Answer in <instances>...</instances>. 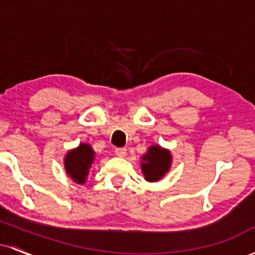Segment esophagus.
<instances>
[{"mask_svg":"<svg viewBox=\"0 0 255 255\" xmlns=\"http://www.w3.org/2000/svg\"><path fill=\"white\" fill-rule=\"evenodd\" d=\"M115 153L118 157H126L127 154V148L126 147H119L115 150Z\"/></svg>","mask_w":255,"mask_h":255,"instance_id":"esophagus-1","label":"esophagus"}]
</instances>
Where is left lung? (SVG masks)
Masks as SVG:
<instances>
[{"label":"left lung","mask_w":255,"mask_h":255,"mask_svg":"<svg viewBox=\"0 0 255 255\" xmlns=\"http://www.w3.org/2000/svg\"><path fill=\"white\" fill-rule=\"evenodd\" d=\"M171 165V153L159 145H152L141 158V170L145 180L157 182L169 171Z\"/></svg>","instance_id":"1"}]
</instances>
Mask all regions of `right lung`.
<instances>
[{"mask_svg": "<svg viewBox=\"0 0 255 255\" xmlns=\"http://www.w3.org/2000/svg\"><path fill=\"white\" fill-rule=\"evenodd\" d=\"M95 160V151L89 144H80L77 148L67 152L64 157V169L67 175L74 182L83 184L86 182L90 168Z\"/></svg>", "mask_w": 255, "mask_h": 255, "instance_id": "add662e5", "label": "right lung"}]
</instances>
